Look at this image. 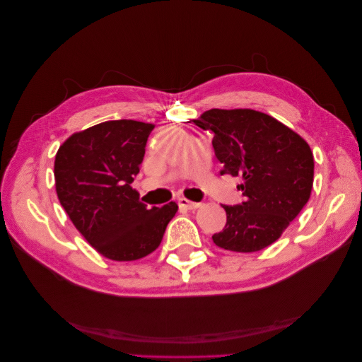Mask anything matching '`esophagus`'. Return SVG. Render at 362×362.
<instances>
[{
	"label": "esophagus",
	"mask_w": 362,
	"mask_h": 362,
	"mask_svg": "<svg viewBox=\"0 0 362 362\" xmlns=\"http://www.w3.org/2000/svg\"><path fill=\"white\" fill-rule=\"evenodd\" d=\"M178 205L181 208H185V210H196V208L201 206L199 202H193V201H189V199H185V198H181L178 201Z\"/></svg>",
	"instance_id": "1"
}]
</instances>
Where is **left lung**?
I'll return each instance as SVG.
<instances>
[{
	"mask_svg": "<svg viewBox=\"0 0 362 362\" xmlns=\"http://www.w3.org/2000/svg\"><path fill=\"white\" fill-rule=\"evenodd\" d=\"M193 122L213 131L222 175L242 177L245 202L223 205L226 225L213 235L216 246L257 252L275 243L308 202L314 181L310 145L266 113L211 108Z\"/></svg>",
	"mask_w": 362,
	"mask_h": 362,
	"instance_id": "8db88e82",
	"label": "left lung"
}]
</instances>
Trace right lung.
Returning a JSON list of instances; mask_svg holds the SVG:
<instances>
[{
    "mask_svg": "<svg viewBox=\"0 0 362 362\" xmlns=\"http://www.w3.org/2000/svg\"><path fill=\"white\" fill-rule=\"evenodd\" d=\"M152 124L120 119L72 134L54 161L56 192L80 234L113 261L154 252L178 205L149 208L131 182L140 170Z\"/></svg>",
    "mask_w": 362,
    "mask_h": 362,
    "instance_id": "1",
    "label": "right lung"
}]
</instances>
